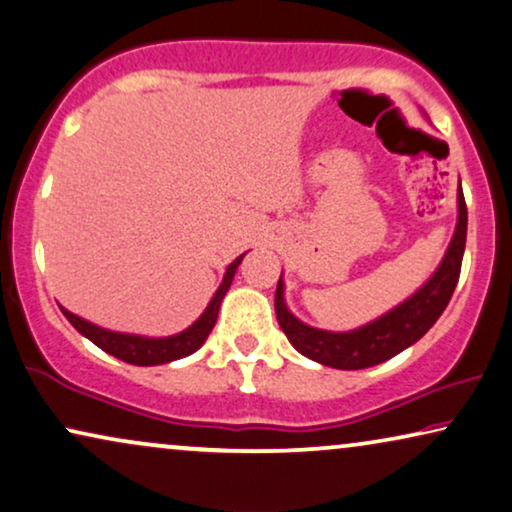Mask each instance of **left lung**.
I'll list each match as a JSON object with an SVG mask.
<instances>
[{
    "label": "left lung",
    "instance_id": "1",
    "mask_svg": "<svg viewBox=\"0 0 512 512\" xmlns=\"http://www.w3.org/2000/svg\"><path fill=\"white\" fill-rule=\"evenodd\" d=\"M456 213L459 215H456L452 241H449L445 257L433 271V276L405 302L393 306L384 316L356 327V330L330 332L302 323L285 304V283L281 274L274 304L278 325H281L288 342L302 356L316 360L320 365L335 367V370H365V367L384 363V360L398 356L400 351L417 344L435 325V320L442 316L461 274L468 229V210L466 201H463L461 180L459 189H456Z\"/></svg>",
    "mask_w": 512,
    "mask_h": 512
}]
</instances>
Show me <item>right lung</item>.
<instances>
[{
  "label": "right lung",
  "mask_w": 512,
  "mask_h": 512,
  "mask_svg": "<svg viewBox=\"0 0 512 512\" xmlns=\"http://www.w3.org/2000/svg\"><path fill=\"white\" fill-rule=\"evenodd\" d=\"M243 257H245V252L243 255H238L236 260L229 264L227 271H224L220 288L215 290V295L208 302L206 311H203L201 316L187 327V330L177 332V335H170V337L128 335V332H114V330H107V327L88 323V320L74 316L72 311H67L65 306H60V311H63L65 318L70 320L74 327H77V332H81L86 339H91L98 349L109 353V356L124 360V363L140 365V367L173 363V360L192 356V353L199 351L203 342L208 339L210 330L215 327L217 313H220L222 299H224V295H227V290L231 288V281H234V274H236L238 264L243 262Z\"/></svg>",
  "instance_id": "right-lung-1"
}]
</instances>
